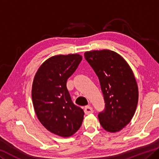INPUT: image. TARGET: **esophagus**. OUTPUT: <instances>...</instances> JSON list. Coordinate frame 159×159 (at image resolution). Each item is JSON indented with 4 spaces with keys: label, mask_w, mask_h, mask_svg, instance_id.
I'll return each mask as SVG.
<instances>
[{
    "label": "esophagus",
    "mask_w": 159,
    "mask_h": 159,
    "mask_svg": "<svg viewBox=\"0 0 159 159\" xmlns=\"http://www.w3.org/2000/svg\"><path fill=\"white\" fill-rule=\"evenodd\" d=\"M84 112H85V114H86V115L91 114V113L93 112V107H90V106H86L84 109Z\"/></svg>",
    "instance_id": "obj_1"
}]
</instances>
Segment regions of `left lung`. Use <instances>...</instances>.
Instances as JSON below:
<instances>
[{"label": "left lung", "mask_w": 159, "mask_h": 159, "mask_svg": "<svg viewBox=\"0 0 159 159\" xmlns=\"http://www.w3.org/2000/svg\"><path fill=\"white\" fill-rule=\"evenodd\" d=\"M85 59L99 79L105 109L98 113L102 128L116 132L134 116L139 92L132 69L125 60L111 50L87 52Z\"/></svg>", "instance_id": "left-lung-1"}]
</instances>
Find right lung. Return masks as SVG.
Wrapping results in <instances>:
<instances>
[{"label":"right lung","mask_w":159,"mask_h":159,"mask_svg":"<svg viewBox=\"0 0 159 159\" xmlns=\"http://www.w3.org/2000/svg\"><path fill=\"white\" fill-rule=\"evenodd\" d=\"M82 60L79 54L58 55L44 61L33 80L32 98L40 122L49 132L68 137L79 130L84 112L73 102L67 79Z\"/></svg>","instance_id":"obj_1"}]
</instances>
